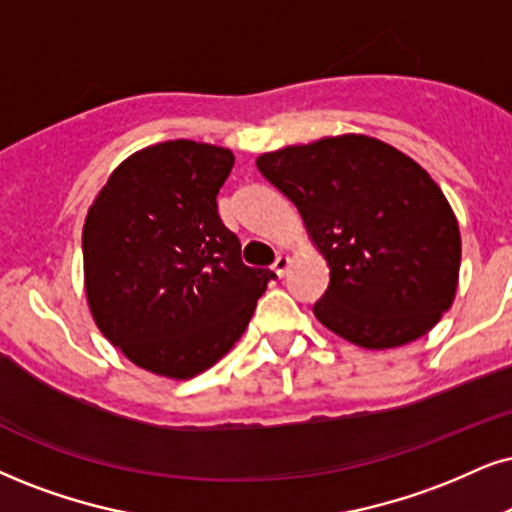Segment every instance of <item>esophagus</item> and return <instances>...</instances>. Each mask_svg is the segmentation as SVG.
<instances>
[{"mask_svg": "<svg viewBox=\"0 0 512 512\" xmlns=\"http://www.w3.org/2000/svg\"><path fill=\"white\" fill-rule=\"evenodd\" d=\"M289 266H292V258L289 256H285V254H280L275 258V263H273V270H275V275L277 277H282L289 270Z\"/></svg>", "mask_w": 512, "mask_h": 512, "instance_id": "esophagus-1", "label": "esophagus"}]
</instances>
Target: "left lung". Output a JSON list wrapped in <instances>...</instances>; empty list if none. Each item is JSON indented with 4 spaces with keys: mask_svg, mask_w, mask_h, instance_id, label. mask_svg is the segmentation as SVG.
<instances>
[{
    "mask_svg": "<svg viewBox=\"0 0 512 512\" xmlns=\"http://www.w3.org/2000/svg\"><path fill=\"white\" fill-rule=\"evenodd\" d=\"M256 166L299 208L330 266L315 318L346 342L396 349L427 334L458 289L456 213L420 163L346 132L268 151Z\"/></svg>",
    "mask_w": 512,
    "mask_h": 512,
    "instance_id": "left-lung-1",
    "label": "left lung"
}]
</instances>
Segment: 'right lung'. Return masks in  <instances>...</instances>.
Instances as JSON below:
<instances>
[{
  "mask_svg": "<svg viewBox=\"0 0 512 512\" xmlns=\"http://www.w3.org/2000/svg\"><path fill=\"white\" fill-rule=\"evenodd\" d=\"M225 147L170 140L130 154L87 208L82 270L90 313L137 368L189 380L242 337L275 273L249 268L216 197Z\"/></svg>",
  "mask_w": 512,
  "mask_h": 512,
  "instance_id": "right-lung-1",
  "label": "right lung"
}]
</instances>
